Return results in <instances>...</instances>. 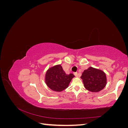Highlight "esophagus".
I'll list each match as a JSON object with an SVG mask.
<instances>
[{
	"instance_id": "obj_1",
	"label": "esophagus",
	"mask_w": 128,
	"mask_h": 128,
	"mask_svg": "<svg viewBox=\"0 0 128 128\" xmlns=\"http://www.w3.org/2000/svg\"><path fill=\"white\" fill-rule=\"evenodd\" d=\"M74 75H75V76L76 77H78V76H80V75H79L77 73V72H75V73H74Z\"/></svg>"
}]
</instances>
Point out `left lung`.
Wrapping results in <instances>:
<instances>
[{"instance_id":"8db88e82","label":"left lung","mask_w":128,"mask_h":128,"mask_svg":"<svg viewBox=\"0 0 128 128\" xmlns=\"http://www.w3.org/2000/svg\"><path fill=\"white\" fill-rule=\"evenodd\" d=\"M84 86L86 90L92 92H98L106 86L107 79L106 74L99 69L90 67L82 73Z\"/></svg>"}]
</instances>
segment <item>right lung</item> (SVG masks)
<instances>
[{"label": "right lung", "mask_w": 128, "mask_h": 128, "mask_svg": "<svg viewBox=\"0 0 128 128\" xmlns=\"http://www.w3.org/2000/svg\"><path fill=\"white\" fill-rule=\"evenodd\" d=\"M75 77L72 74H66L61 64H56L48 68L45 76V82L52 90L61 92L67 88L72 80Z\"/></svg>", "instance_id": "obj_1"}]
</instances>
